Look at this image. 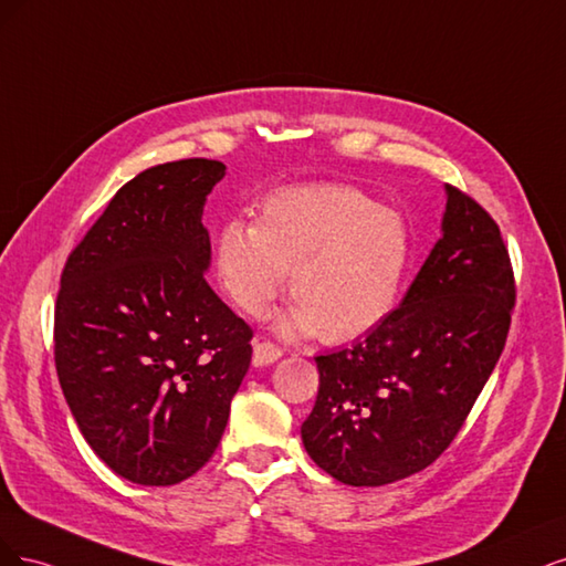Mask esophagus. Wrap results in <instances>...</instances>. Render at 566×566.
<instances>
[{
  "mask_svg": "<svg viewBox=\"0 0 566 566\" xmlns=\"http://www.w3.org/2000/svg\"><path fill=\"white\" fill-rule=\"evenodd\" d=\"M282 357V348L272 340H259L253 345V364L256 367H268V364L277 361Z\"/></svg>",
  "mask_w": 566,
  "mask_h": 566,
  "instance_id": "34e87169",
  "label": "esophagus"
}]
</instances>
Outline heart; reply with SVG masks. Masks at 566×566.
Segmentation results:
<instances>
[{"label": "heart", "instance_id": "obj_1", "mask_svg": "<svg viewBox=\"0 0 566 566\" xmlns=\"http://www.w3.org/2000/svg\"><path fill=\"white\" fill-rule=\"evenodd\" d=\"M409 256L405 218L348 186L277 190L256 223L232 218L216 234L218 282L244 315L261 317L291 272L296 303L280 332L329 343L369 334L390 315Z\"/></svg>", "mask_w": 566, "mask_h": 566}]
</instances>
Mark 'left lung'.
I'll return each mask as SVG.
<instances>
[{
    "instance_id": "obj_1",
    "label": "left lung",
    "mask_w": 566,
    "mask_h": 566,
    "mask_svg": "<svg viewBox=\"0 0 566 566\" xmlns=\"http://www.w3.org/2000/svg\"><path fill=\"white\" fill-rule=\"evenodd\" d=\"M507 247L489 211L447 186L442 240L402 305L353 348L315 357L305 451L350 486H382L434 463L505 348L515 307Z\"/></svg>"
}]
</instances>
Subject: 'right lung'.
<instances>
[{
	"mask_svg": "<svg viewBox=\"0 0 566 566\" xmlns=\"http://www.w3.org/2000/svg\"><path fill=\"white\" fill-rule=\"evenodd\" d=\"M216 159H178L124 184L70 251L53 359L88 447L124 480L169 486L221 442L251 364V326L213 294L202 226Z\"/></svg>",
	"mask_w": 566,
	"mask_h": 566,
	"instance_id": "add662e5",
	"label": "right lung"
}]
</instances>
